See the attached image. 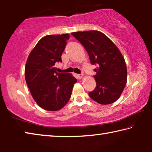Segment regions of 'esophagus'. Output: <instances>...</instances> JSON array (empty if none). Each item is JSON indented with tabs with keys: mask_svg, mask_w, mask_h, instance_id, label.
I'll return each instance as SVG.
<instances>
[{
	"mask_svg": "<svg viewBox=\"0 0 152 152\" xmlns=\"http://www.w3.org/2000/svg\"><path fill=\"white\" fill-rule=\"evenodd\" d=\"M76 77L78 79H81L83 77V74H76Z\"/></svg>",
	"mask_w": 152,
	"mask_h": 152,
	"instance_id": "esophagus-1",
	"label": "esophagus"
}]
</instances>
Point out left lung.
<instances>
[{"mask_svg": "<svg viewBox=\"0 0 152 152\" xmlns=\"http://www.w3.org/2000/svg\"><path fill=\"white\" fill-rule=\"evenodd\" d=\"M88 53L94 69L96 86L89 96L101 104H109L119 99L127 83V70L125 59L117 45L99 31L72 33Z\"/></svg>", "mask_w": 152, "mask_h": 152, "instance_id": "left-lung-1", "label": "left lung"}]
</instances>
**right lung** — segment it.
<instances>
[{"label":"right lung","mask_w":152,"mask_h":152,"mask_svg":"<svg viewBox=\"0 0 152 152\" xmlns=\"http://www.w3.org/2000/svg\"><path fill=\"white\" fill-rule=\"evenodd\" d=\"M69 38L68 33L44 36L31 51L25 65V80L33 99L49 111L65 106L77 82L71 74L57 72L54 66L62 61L61 56Z\"/></svg>","instance_id":"add662e5"}]
</instances>
